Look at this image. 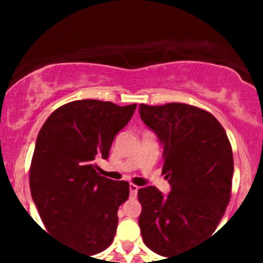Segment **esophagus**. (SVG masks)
Listing matches in <instances>:
<instances>
[{"mask_svg":"<svg viewBox=\"0 0 263 263\" xmlns=\"http://www.w3.org/2000/svg\"><path fill=\"white\" fill-rule=\"evenodd\" d=\"M129 190H130V196H133V197H134V196H137V192H138L139 187H138V185L133 184V183H130Z\"/></svg>","mask_w":263,"mask_h":263,"instance_id":"1","label":"esophagus"}]
</instances>
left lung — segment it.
<instances>
[{
  "mask_svg": "<svg viewBox=\"0 0 263 263\" xmlns=\"http://www.w3.org/2000/svg\"><path fill=\"white\" fill-rule=\"evenodd\" d=\"M139 116L163 146V170L171 191L138 190L143 242L163 257L185 252L216 231L231 200L233 153L221 124L182 103L150 106Z\"/></svg>",
  "mask_w": 263,
  "mask_h": 263,
  "instance_id": "left-lung-1",
  "label": "left lung"
}]
</instances>
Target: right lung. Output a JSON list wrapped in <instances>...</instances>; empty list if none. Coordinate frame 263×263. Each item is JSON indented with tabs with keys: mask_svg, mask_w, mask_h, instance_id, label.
Listing matches in <instances>:
<instances>
[{
	"mask_svg": "<svg viewBox=\"0 0 263 263\" xmlns=\"http://www.w3.org/2000/svg\"><path fill=\"white\" fill-rule=\"evenodd\" d=\"M136 108L72 101L51 113L36 138L30 167L32 200L50 234L88 255L110 245L118 206L129 197V183L100 175L96 159L109 157L116 134Z\"/></svg>",
	"mask_w": 263,
	"mask_h": 263,
	"instance_id": "obj_1",
	"label": "right lung"
}]
</instances>
